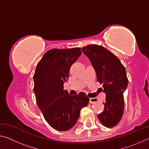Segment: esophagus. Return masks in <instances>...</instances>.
Returning <instances> with one entry per match:
<instances>
[{
    "mask_svg": "<svg viewBox=\"0 0 149 149\" xmlns=\"http://www.w3.org/2000/svg\"><path fill=\"white\" fill-rule=\"evenodd\" d=\"M99 101L97 98H90L89 99V102L90 103H95Z\"/></svg>",
    "mask_w": 149,
    "mask_h": 149,
    "instance_id": "obj_1",
    "label": "esophagus"
}]
</instances>
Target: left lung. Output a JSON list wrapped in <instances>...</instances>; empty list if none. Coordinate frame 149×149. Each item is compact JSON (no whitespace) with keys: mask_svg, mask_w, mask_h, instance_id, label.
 I'll return each instance as SVG.
<instances>
[{"mask_svg":"<svg viewBox=\"0 0 149 149\" xmlns=\"http://www.w3.org/2000/svg\"><path fill=\"white\" fill-rule=\"evenodd\" d=\"M95 70L98 81L106 93L103 112L97 116L104 126L112 127L120 122L124 110L123 93L128 85L125 67L115 54L101 45L82 48Z\"/></svg>","mask_w":149,"mask_h":149,"instance_id":"obj_1","label":"left lung"}]
</instances>
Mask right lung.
<instances>
[{
	"label": "right lung",
	"mask_w": 149,
	"mask_h": 149,
	"mask_svg": "<svg viewBox=\"0 0 149 149\" xmlns=\"http://www.w3.org/2000/svg\"><path fill=\"white\" fill-rule=\"evenodd\" d=\"M81 49L75 47L48 50L37 64L33 75L37 104L47 123L58 131L74 127L81 109L89 102L84 92L70 95L64 89L70 68L81 54Z\"/></svg>",
	"instance_id": "right-lung-1"
}]
</instances>
